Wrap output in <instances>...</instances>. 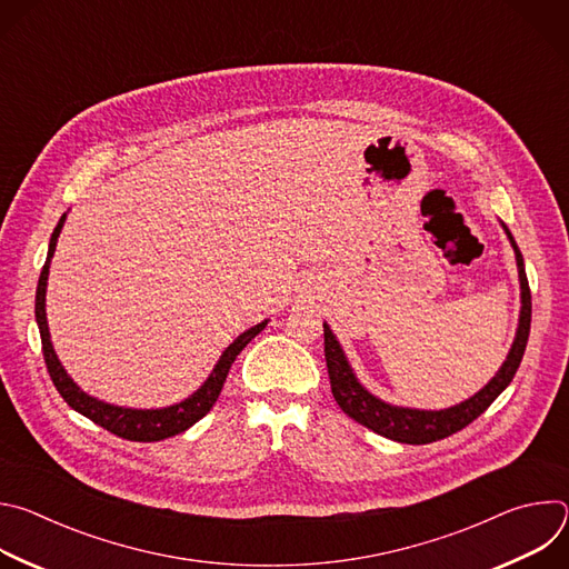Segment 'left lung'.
I'll list each match as a JSON object with an SVG mask.
<instances>
[{"instance_id": "8db88e82", "label": "left lung", "mask_w": 569, "mask_h": 569, "mask_svg": "<svg viewBox=\"0 0 569 569\" xmlns=\"http://www.w3.org/2000/svg\"><path fill=\"white\" fill-rule=\"evenodd\" d=\"M511 248L516 252V263H518V279H520V319H518V329L513 345L507 353V360L498 369V373L486 382L477 393L470 398L452 405V408L446 410H417V408H400V405L385 402L382 398L373 396L353 373V367L338 342L336 333L331 327L323 321V356H327V367H329V378H331V389L342 408L345 415H349L353 421L360 426L378 432L380 437H387L398 443H412V446H423L432 443L439 439H446L459 430H463L468 423H472L479 415L486 412V408L509 387L513 380L525 349L529 340V329H531V292H529V281L525 272V259L522 252L518 250V242L509 227L500 222Z\"/></svg>"}]
</instances>
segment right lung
<instances>
[{
    "mask_svg": "<svg viewBox=\"0 0 569 569\" xmlns=\"http://www.w3.org/2000/svg\"><path fill=\"white\" fill-rule=\"evenodd\" d=\"M67 213L60 216L51 240H49V252H47V261L44 268L40 272L38 279V290H36V321L40 329V338H42V353H44V362H47V371L56 385V389L60 391V396L64 398V402L69 405L71 410H76L78 415L88 417L90 421H94L97 426L106 428L108 432L128 439V441H161L176 437L184 430H189L193 423H198L211 408L213 402L220 396V389L224 385V378L231 369V362L236 360V356L246 349L266 327L268 319H263L257 327L248 329L246 333H240L220 356V360L216 362L213 371L209 373V378L200 385V389H196L189 398L169 405V408H157V410H134V408H121V405H110L106 400H99L94 396H90L88 391L80 389L71 376L64 371L62 362L58 360L53 345H51V333H49V323H47V281H49V268H51V259L58 246V236L64 227Z\"/></svg>",
    "mask_w": 569,
    "mask_h": 569,
    "instance_id": "add662e5",
    "label": "right lung"
}]
</instances>
